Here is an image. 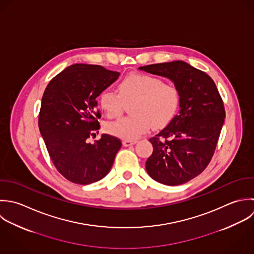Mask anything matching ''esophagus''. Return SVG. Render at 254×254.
<instances>
[{
	"label": "esophagus",
	"instance_id": "esophagus-1",
	"mask_svg": "<svg viewBox=\"0 0 254 254\" xmlns=\"http://www.w3.org/2000/svg\"><path fill=\"white\" fill-rule=\"evenodd\" d=\"M136 142H137L136 140H123V145L125 147H129V146L134 145Z\"/></svg>",
	"mask_w": 254,
	"mask_h": 254
}]
</instances>
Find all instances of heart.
<instances>
[{
	"instance_id": "obj_1",
	"label": "heart",
	"mask_w": 254,
	"mask_h": 254,
	"mask_svg": "<svg viewBox=\"0 0 254 254\" xmlns=\"http://www.w3.org/2000/svg\"><path fill=\"white\" fill-rule=\"evenodd\" d=\"M119 95L105 89L99 94V105L109 119H116L123 111L122 100H134L131 116L108 124L109 133L124 140H134L151 127L167 126L180 106V90L171 82L158 76L133 73L118 85Z\"/></svg>"
}]
</instances>
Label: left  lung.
I'll return each mask as SVG.
<instances>
[{"label":"left lung","mask_w":254,"mask_h":254,"mask_svg":"<svg viewBox=\"0 0 254 254\" xmlns=\"http://www.w3.org/2000/svg\"><path fill=\"white\" fill-rule=\"evenodd\" d=\"M139 69L169 78L180 90L179 113L149 140L154 150L146 169L160 183L183 184L200 174L212 160L226 117L223 99L212 78L186 62Z\"/></svg>","instance_id":"left-lung-1"}]
</instances>
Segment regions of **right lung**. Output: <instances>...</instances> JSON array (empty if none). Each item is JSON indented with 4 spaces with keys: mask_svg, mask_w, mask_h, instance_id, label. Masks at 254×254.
Wrapping results in <instances>:
<instances>
[{
    "mask_svg": "<svg viewBox=\"0 0 254 254\" xmlns=\"http://www.w3.org/2000/svg\"><path fill=\"white\" fill-rule=\"evenodd\" d=\"M119 75L99 65L75 64L55 76L44 90L39 130L53 165L73 183L102 179L121 148L120 139L108 134L93 144L87 142L100 128L96 97Z\"/></svg>",
    "mask_w": 254,
    "mask_h": 254,
    "instance_id": "right-lung-1",
    "label": "right lung"
}]
</instances>
